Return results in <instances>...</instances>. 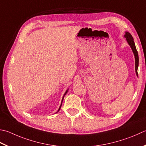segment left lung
Instances as JSON below:
<instances>
[{
  "label": "left lung",
  "mask_w": 146,
  "mask_h": 146,
  "mask_svg": "<svg viewBox=\"0 0 146 146\" xmlns=\"http://www.w3.org/2000/svg\"><path fill=\"white\" fill-rule=\"evenodd\" d=\"M124 36L126 38V40L127 42L128 43V44L130 46L133 52L134 56H135V72H136V75L137 76H138V73H137V69H138V66H139V55H138V52L137 50L136 49V47L135 45V42L133 41V38L132 36V35L128 31H126L125 32V35Z\"/></svg>",
  "instance_id": "1"
}]
</instances>
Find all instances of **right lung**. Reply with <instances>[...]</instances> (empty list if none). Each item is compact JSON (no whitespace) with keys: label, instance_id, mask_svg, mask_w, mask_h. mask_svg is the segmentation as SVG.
Listing matches in <instances>:
<instances>
[{"label":"right lung","instance_id":"right-lung-1","mask_svg":"<svg viewBox=\"0 0 146 146\" xmlns=\"http://www.w3.org/2000/svg\"><path fill=\"white\" fill-rule=\"evenodd\" d=\"M68 92V90L66 91V92H65V94H64V96H63V98H62V101H61V106H60V107H59V110H58V111L60 110V109H61V105H62V101H63V98H64V96L66 95V94Z\"/></svg>","mask_w":146,"mask_h":146}]
</instances>
